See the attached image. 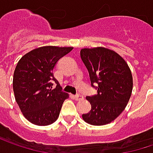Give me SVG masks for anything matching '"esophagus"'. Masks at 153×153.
<instances>
[{"instance_id":"1","label":"esophagus","mask_w":153,"mask_h":153,"mask_svg":"<svg viewBox=\"0 0 153 153\" xmlns=\"http://www.w3.org/2000/svg\"><path fill=\"white\" fill-rule=\"evenodd\" d=\"M83 96L81 95V94H77L74 95V99L76 100V101H80V100H83Z\"/></svg>"}]
</instances>
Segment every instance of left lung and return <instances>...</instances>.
<instances>
[{
    "label": "left lung",
    "mask_w": 153,
    "mask_h": 153,
    "mask_svg": "<svg viewBox=\"0 0 153 153\" xmlns=\"http://www.w3.org/2000/svg\"><path fill=\"white\" fill-rule=\"evenodd\" d=\"M80 57L89 73L91 86L97 90L96 94L87 96L91 110L82 118L92 125L109 123L123 111L131 98L130 67L117 52L103 47L82 49Z\"/></svg>",
    "instance_id": "obj_1"
}]
</instances>
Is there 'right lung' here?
<instances>
[{
	"label": "right lung",
	"instance_id": "1",
	"mask_svg": "<svg viewBox=\"0 0 153 153\" xmlns=\"http://www.w3.org/2000/svg\"><path fill=\"white\" fill-rule=\"evenodd\" d=\"M72 50L73 47H39L22 56L16 65L13 77L16 101L25 118L36 125L54 123L64 101L69 97L53 76V69ZM53 83L57 84L55 89L52 88Z\"/></svg>",
	"mask_w": 153,
	"mask_h": 153
}]
</instances>
